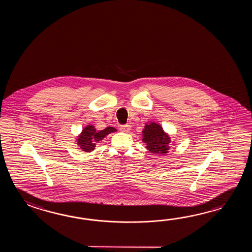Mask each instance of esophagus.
Segmentation results:
<instances>
[{
	"label": "esophagus",
	"instance_id": "1",
	"mask_svg": "<svg viewBox=\"0 0 252 252\" xmlns=\"http://www.w3.org/2000/svg\"><path fill=\"white\" fill-rule=\"evenodd\" d=\"M120 129H121V131H124V132H128V130L130 129V126H129L128 124H126V125H123V126H121V127H120Z\"/></svg>",
	"mask_w": 252,
	"mask_h": 252
}]
</instances>
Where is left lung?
I'll use <instances>...</instances> for the list:
<instances>
[{"label": "left lung", "instance_id": "left-lung-1", "mask_svg": "<svg viewBox=\"0 0 252 252\" xmlns=\"http://www.w3.org/2000/svg\"><path fill=\"white\" fill-rule=\"evenodd\" d=\"M142 133V140L151 153L165 155L168 152L171 142L170 137L163 130L160 125L155 123L146 124Z\"/></svg>", "mask_w": 252, "mask_h": 252}]
</instances>
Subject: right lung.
Masks as SVG:
<instances>
[{"mask_svg": "<svg viewBox=\"0 0 252 252\" xmlns=\"http://www.w3.org/2000/svg\"><path fill=\"white\" fill-rule=\"evenodd\" d=\"M113 131H116V128L113 127H107L101 131H97L93 125H87L86 128H83L76 141L84 151L91 152L95 148V142L102 140L106 135Z\"/></svg>", "mask_w": 252, "mask_h": 252, "instance_id": "add662e5", "label": "right lung"}]
</instances>
